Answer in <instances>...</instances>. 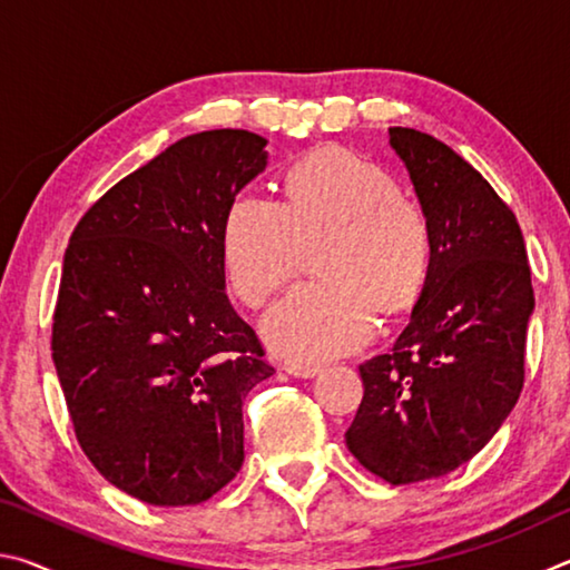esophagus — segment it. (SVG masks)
I'll return each mask as SVG.
<instances>
[{"mask_svg": "<svg viewBox=\"0 0 570 570\" xmlns=\"http://www.w3.org/2000/svg\"><path fill=\"white\" fill-rule=\"evenodd\" d=\"M284 370L288 374H294V377L308 380V377H316V374L322 372V366L320 364H312V362H286Z\"/></svg>", "mask_w": 570, "mask_h": 570, "instance_id": "esophagus-1", "label": "esophagus"}]
</instances>
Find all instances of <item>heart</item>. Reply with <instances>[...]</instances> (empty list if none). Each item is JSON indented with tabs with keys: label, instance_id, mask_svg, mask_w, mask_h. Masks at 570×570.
I'll return each mask as SVG.
<instances>
[{
	"label": "heart",
	"instance_id": "obj_1",
	"mask_svg": "<svg viewBox=\"0 0 570 570\" xmlns=\"http://www.w3.org/2000/svg\"><path fill=\"white\" fill-rule=\"evenodd\" d=\"M326 282L296 286L264 316L272 350L330 360L362 346L384 312L420 296L432 258L424 210L390 176L354 153L326 150L296 163L286 204L244 193L224 220V266L246 304H262L320 246Z\"/></svg>",
	"mask_w": 570,
	"mask_h": 570
}]
</instances>
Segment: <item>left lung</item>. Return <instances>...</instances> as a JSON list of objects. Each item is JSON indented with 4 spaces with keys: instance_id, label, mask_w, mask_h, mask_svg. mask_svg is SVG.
Returning a JSON list of instances; mask_svg holds the SVG:
<instances>
[{
    "instance_id": "obj_1",
    "label": "left lung",
    "mask_w": 570,
    "mask_h": 570,
    "mask_svg": "<svg viewBox=\"0 0 570 570\" xmlns=\"http://www.w3.org/2000/svg\"><path fill=\"white\" fill-rule=\"evenodd\" d=\"M430 220L432 258L410 324L360 364L364 397L346 448L392 485L475 458L523 390L535 298L520 226L493 186L445 142L390 128Z\"/></svg>"
}]
</instances>
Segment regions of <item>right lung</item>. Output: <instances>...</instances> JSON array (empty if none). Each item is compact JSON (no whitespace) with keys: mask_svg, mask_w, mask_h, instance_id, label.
Masks as SVG:
<instances>
[{"mask_svg":"<svg viewBox=\"0 0 570 570\" xmlns=\"http://www.w3.org/2000/svg\"><path fill=\"white\" fill-rule=\"evenodd\" d=\"M248 130L180 138L105 193L65 250L52 360L77 442L148 505H198L244 465V400L274 374L226 296L224 220L264 173Z\"/></svg>","mask_w":570,"mask_h":570,"instance_id":"obj_1","label":"right lung"}]
</instances>
